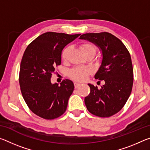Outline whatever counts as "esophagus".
<instances>
[{"label": "esophagus", "mask_w": 150, "mask_h": 150, "mask_svg": "<svg viewBox=\"0 0 150 150\" xmlns=\"http://www.w3.org/2000/svg\"><path fill=\"white\" fill-rule=\"evenodd\" d=\"M74 85H75V88H77V87H79V86L81 85V84H80V83H74Z\"/></svg>", "instance_id": "1"}]
</instances>
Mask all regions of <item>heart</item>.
<instances>
[{"label":"heart","instance_id":"b5f03b06","mask_svg":"<svg viewBox=\"0 0 150 150\" xmlns=\"http://www.w3.org/2000/svg\"><path fill=\"white\" fill-rule=\"evenodd\" d=\"M81 50L84 55L87 54H95L96 53V47L94 46L93 44H89V43H84L81 45ZM71 48L69 47H65L63 50L62 52V59L63 61H67L68 59V56H69V52H70ZM91 72L90 68L87 67H76L73 68L71 70L69 71V77H71L73 79L77 81H84L86 78L87 77Z\"/></svg>","mask_w":150,"mask_h":150}]
</instances>
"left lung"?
Wrapping results in <instances>:
<instances>
[{
    "instance_id": "left-lung-1",
    "label": "left lung",
    "mask_w": 150,
    "mask_h": 150,
    "mask_svg": "<svg viewBox=\"0 0 150 150\" xmlns=\"http://www.w3.org/2000/svg\"><path fill=\"white\" fill-rule=\"evenodd\" d=\"M79 39L93 43L103 55L95 78L103 80L105 84L100 89L88 84L91 92L85 104L93 115L109 117L123 108L131 94L134 75L130 54L121 40L108 32L85 34Z\"/></svg>"
}]
</instances>
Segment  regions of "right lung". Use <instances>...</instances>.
<instances>
[{"label": "right lung", "mask_w": 150, "mask_h": 150, "mask_svg": "<svg viewBox=\"0 0 150 150\" xmlns=\"http://www.w3.org/2000/svg\"><path fill=\"white\" fill-rule=\"evenodd\" d=\"M80 34L48 32L28 45L20 63L19 83L22 96L35 115L47 120L62 116L74 90L71 80L51 83L55 66L62 62L63 48Z\"/></svg>", "instance_id": "add662e5"}]
</instances>
